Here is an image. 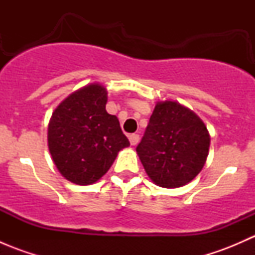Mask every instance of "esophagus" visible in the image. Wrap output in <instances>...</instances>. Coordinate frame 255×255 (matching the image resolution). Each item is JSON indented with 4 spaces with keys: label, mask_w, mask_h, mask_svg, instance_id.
<instances>
[{
    "label": "esophagus",
    "mask_w": 255,
    "mask_h": 255,
    "mask_svg": "<svg viewBox=\"0 0 255 255\" xmlns=\"http://www.w3.org/2000/svg\"><path fill=\"white\" fill-rule=\"evenodd\" d=\"M129 142L132 145H137L138 142H139V134H137V133L129 134Z\"/></svg>",
    "instance_id": "34e87169"
}]
</instances>
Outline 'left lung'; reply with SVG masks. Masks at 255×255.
I'll return each instance as SVG.
<instances>
[{
    "label": "left lung",
    "mask_w": 255,
    "mask_h": 255,
    "mask_svg": "<svg viewBox=\"0 0 255 255\" xmlns=\"http://www.w3.org/2000/svg\"><path fill=\"white\" fill-rule=\"evenodd\" d=\"M210 146L206 126L186 107L158 102L137 145L144 169L161 187H180L204 168Z\"/></svg>",
    "instance_id": "obj_1"
}]
</instances>
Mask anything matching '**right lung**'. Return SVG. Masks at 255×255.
Masks as SVG:
<instances>
[{
	"mask_svg": "<svg viewBox=\"0 0 255 255\" xmlns=\"http://www.w3.org/2000/svg\"><path fill=\"white\" fill-rule=\"evenodd\" d=\"M107 91L91 84L66 97L48 127L51 158L61 175L90 185L111 168L117 153L129 145L116 116L106 111Z\"/></svg>",
	"mask_w": 255,
	"mask_h": 255,
	"instance_id": "add662e5",
	"label": "right lung"
}]
</instances>
